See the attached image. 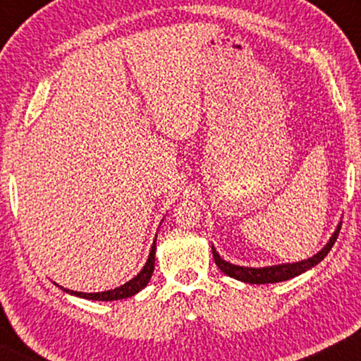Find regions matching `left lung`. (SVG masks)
<instances>
[{
    "label": "left lung",
    "instance_id": "1",
    "mask_svg": "<svg viewBox=\"0 0 361 361\" xmlns=\"http://www.w3.org/2000/svg\"><path fill=\"white\" fill-rule=\"evenodd\" d=\"M340 231V225L338 228L335 230V233L332 235V238L327 245L324 246L322 251H319L317 255H314L312 258L299 261V263H293V264H278V266H269V268H243V266H236V264H230L224 261L216 253L214 246H212V253H214V259L216 266H219L221 273H225L230 278H235L238 281H243V283H250V284H269V283H281V281H288L290 278H295L304 271H307L310 268H314L315 264H319L322 261L332 246L337 241Z\"/></svg>",
    "mask_w": 361,
    "mask_h": 361
}]
</instances>
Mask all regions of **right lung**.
Segmentation results:
<instances>
[{
    "mask_svg": "<svg viewBox=\"0 0 361 361\" xmlns=\"http://www.w3.org/2000/svg\"><path fill=\"white\" fill-rule=\"evenodd\" d=\"M154 255H156V241L154 245H152L151 248V253H149V258H147L145 268L140 274L136 276V278H133L130 283L120 286V288L116 289H111V290H105V293H77V290H68V289H63L62 286L61 288L66 290L68 294H75L78 298H83V299H90V300H118V299H126V298H131V295H135L136 293H140V290L145 288V286L149 283L151 276H152V271H154Z\"/></svg>",
    "mask_w": 361,
    "mask_h": 361,
    "instance_id": "add662e5",
    "label": "right lung"
}]
</instances>
